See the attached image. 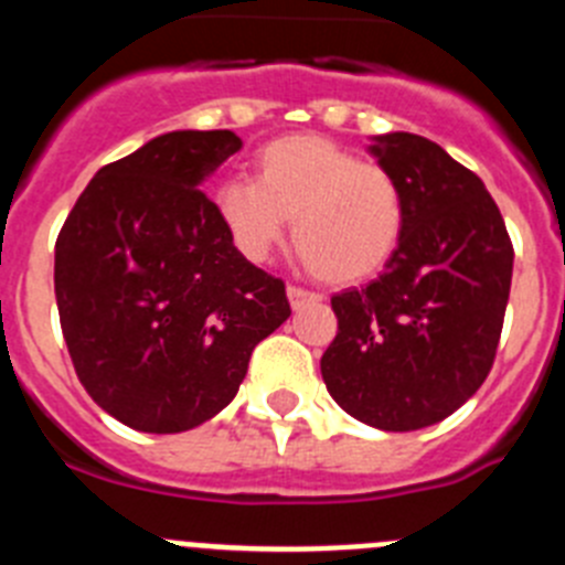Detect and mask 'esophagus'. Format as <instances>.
Returning <instances> with one entry per match:
<instances>
[{
    "label": "esophagus",
    "mask_w": 565,
    "mask_h": 565,
    "mask_svg": "<svg viewBox=\"0 0 565 565\" xmlns=\"http://www.w3.org/2000/svg\"><path fill=\"white\" fill-rule=\"evenodd\" d=\"M288 302H291L294 311H299V308H306V306H313V302H319V294H311L306 291V288H297V286H288Z\"/></svg>",
    "instance_id": "34e87169"
}]
</instances>
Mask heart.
Returning <instances> with one entry per match:
<instances>
[{"mask_svg":"<svg viewBox=\"0 0 565 565\" xmlns=\"http://www.w3.org/2000/svg\"><path fill=\"white\" fill-rule=\"evenodd\" d=\"M214 209L234 246L266 263L286 239L333 286L371 279L396 254L404 198L396 178L322 135H286L257 152V178H228Z\"/></svg>","mask_w":565,"mask_h":565,"instance_id":"b5f03b06","label":"heart"}]
</instances>
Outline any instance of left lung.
Segmentation results:
<instances>
[{"instance_id": "obj_1", "label": "left lung", "mask_w": 565, "mask_h": 565, "mask_svg": "<svg viewBox=\"0 0 565 565\" xmlns=\"http://www.w3.org/2000/svg\"><path fill=\"white\" fill-rule=\"evenodd\" d=\"M367 152L402 189L404 234L373 282L331 299L339 331L319 367L348 416L411 433L456 413L487 379L515 252L481 178L438 143L384 132Z\"/></svg>"}]
</instances>
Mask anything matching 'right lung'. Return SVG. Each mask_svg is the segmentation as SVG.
I'll list each match as a JSON object with an SVG mask.
<instances>
[{"mask_svg": "<svg viewBox=\"0 0 565 565\" xmlns=\"http://www.w3.org/2000/svg\"><path fill=\"white\" fill-rule=\"evenodd\" d=\"M243 147L174 129L93 174L56 239V306L84 391L141 433H183L226 407L254 344L291 306L234 246L203 183Z\"/></svg>", "mask_w": 565, "mask_h": 565, "instance_id": "obj_1", "label": "right lung"}]
</instances>
